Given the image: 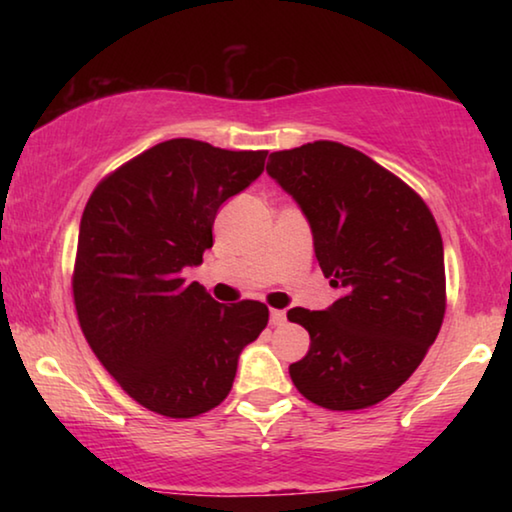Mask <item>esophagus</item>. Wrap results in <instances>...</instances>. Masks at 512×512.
<instances>
[{
  "mask_svg": "<svg viewBox=\"0 0 512 512\" xmlns=\"http://www.w3.org/2000/svg\"><path fill=\"white\" fill-rule=\"evenodd\" d=\"M287 320V314L282 309H271V325H284Z\"/></svg>",
  "mask_w": 512,
  "mask_h": 512,
  "instance_id": "1",
  "label": "esophagus"
}]
</instances>
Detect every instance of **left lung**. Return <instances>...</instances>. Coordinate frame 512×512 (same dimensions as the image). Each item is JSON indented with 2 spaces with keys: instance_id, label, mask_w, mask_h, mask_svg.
<instances>
[{
  "instance_id": "8db88e82",
  "label": "left lung",
  "mask_w": 512,
  "mask_h": 512,
  "mask_svg": "<svg viewBox=\"0 0 512 512\" xmlns=\"http://www.w3.org/2000/svg\"><path fill=\"white\" fill-rule=\"evenodd\" d=\"M266 171L300 205L320 268L343 289L325 311L289 309L311 339L289 375L323 409H368L413 375L443 325L436 219L409 185L339 142L275 151Z\"/></svg>"
}]
</instances>
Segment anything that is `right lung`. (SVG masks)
<instances>
[{
	"instance_id": "obj_1",
	"label": "right lung",
	"mask_w": 512,
	"mask_h": 512,
	"mask_svg": "<svg viewBox=\"0 0 512 512\" xmlns=\"http://www.w3.org/2000/svg\"><path fill=\"white\" fill-rule=\"evenodd\" d=\"M266 155L169 140L121 164L85 205L76 314L101 366L144 409L194 418L219 406L241 350L268 323L264 302L221 305L183 277L212 248L219 207L262 176Z\"/></svg>"
}]
</instances>
